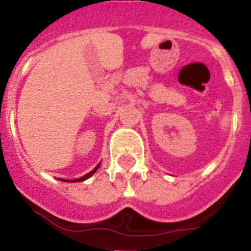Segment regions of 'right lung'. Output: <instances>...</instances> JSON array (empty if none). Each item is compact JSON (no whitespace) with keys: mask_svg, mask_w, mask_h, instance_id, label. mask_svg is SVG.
<instances>
[{"mask_svg":"<svg viewBox=\"0 0 251 251\" xmlns=\"http://www.w3.org/2000/svg\"><path fill=\"white\" fill-rule=\"evenodd\" d=\"M99 167H100V164H98V165H96V167H95V168H94V169H92V171H91V172H90V173H87V175H84V176H83V177H80V178L73 179V181H68V179H64V181H65V182H80V181H84V179H87V178H90L91 176L94 175L95 172L98 171V168H99Z\"/></svg>","mask_w":251,"mask_h":251,"instance_id":"obj_1","label":"right lung"}]
</instances>
